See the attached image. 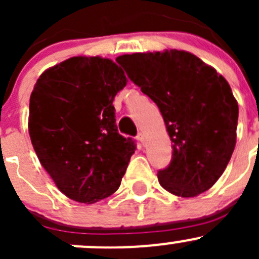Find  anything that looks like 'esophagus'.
<instances>
[{
    "mask_svg": "<svg viewBox=\"0 0 259 259\" xmlns=\"http://www.w3.org/2000/svg\"><path fill=\"white\" fill-rule=\"evenodd\" d=\"M137 139H138V142H139L142 145L145 144V135L143 134V133H139V134H138Z\"/></svg>",
    "mask_w": 259,
    "mask_h": 259,
    "instance_id": "1",
    "label": "esophagus"
}]
</instances>
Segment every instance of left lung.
<instances>
[{
  "instance_id": "8db88e82",
  "label": "left lung",
  "mask_w": 259,
  "mask_h": 259,
  "mask_svg": "<svg viewBox=\"0 0 259 259\" xmlns=\"http://www.w3.org/2000/svg\"><path fill=\"white\" fill-rule=\"evenodd\" d=\"M116 62L158 105L173 143L170 164L158 171L161 187L183 198L213 187L236 146L238 104L227 80L179 50L122 55Z\"/></svg>"
}]
</instances>
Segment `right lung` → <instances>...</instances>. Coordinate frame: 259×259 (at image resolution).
<instances>
[{"mask_svg": "<svg viewBox=\"0 0 259 259\" xmlns=\"http://www.w3.org/2000/svg\"><path fill=\"white\" fill-rule=\"evenodd\" d=\"M124 71L101 57L76 56L46 70L30 98L31 143L60 192L95 203L116 192L137 145L117 133L115 95Z\"/></svg>", "mask_w": 259, "mask_h": 259, "instance_id": "1", "label": "right lung"}]
</instances>
